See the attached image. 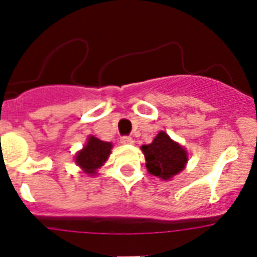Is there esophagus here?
<instances>
[{"mask_svg": "<svg viewBox=\"0 0 257 257\" xmlns=\"http://www.w3.org/2000/svg\"><path fill=\"white\" fill-rule=\"evenodd\" d=\"M121 143L122 144H134V139L131 136H122Z\"/></svg>", "mask_w": 257, "mask_h": 257, "instance_id": "esophagus-1", "label": "esophagus"}]
</instances>
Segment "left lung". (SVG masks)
<instances>
[{"instance_id":"left-lung-1","label":"left lung","mask_w":257,"mask_h":257,"mask_svg":"<svg viewBox=\"0 0 257 257\" xmlns=\"http://www.w3.org/2000/svg\"><path fill=\"white\" fill-rule=\"evenodd\" d=\"M142 152L149 174L162 180H171L185 169L188 163L185 148L174 142L165 131L157 134L151 144L142 145Z\"/></svg>"}]
</instances>
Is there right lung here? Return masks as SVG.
I'll return each mask as SVG.
<instances>
[{"mask_svg":"<svg viewBox=\"0 0 257 257\" xmlns=\"http://www.w3.org/2000/svg\"><path fill=\"white\" fill-rule=\"evenodd\" d=\"M112 148L113 144L110 142H103L94 135H90L83 148L74 156V162L83 174L94 176L97 174V170L106 162Z\"/></svg>","mask_w":257,"mask_h":257,"instance_id":"obj_1","label":"right lung"}]
</instances>
